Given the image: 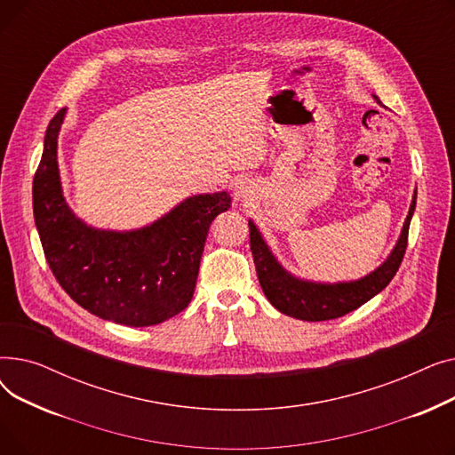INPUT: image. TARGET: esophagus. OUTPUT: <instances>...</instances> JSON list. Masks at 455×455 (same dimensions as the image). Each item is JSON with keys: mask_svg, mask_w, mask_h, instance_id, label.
I'll list each match as a JSON object with an SVG mask.
<instances>
[{"mask_svg": "<svg viewBox=\"0 0 455 455\" xmlns=\"http://www.w3.org/2000/svg\"><path fill=\"white\" fill-rule=\"evenodd\" d=\"M251 194V188L247 186V184H243V182H240L235 186V196L237 197H247Z\"/></svg>", "mask_w": 455, "mask_h": 455, "instance_id": "34e87169", "label": "esophagus"}]
</instances>
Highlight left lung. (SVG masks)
Wrapping results in <instances>:
<instances>
[{
  "mask_svg": "<svg viewBox=\"0 0 455 455\" xmlns=\"http://www.w3.org/2000/svg\"><path fill=\"white\" fill-rule=\"evenodd\" d=\"M415 203H417V191H415L413 203L410 206L408 218H405L400 240L384 264L362 280L343 282V283L306 282L291 276L290 273H285L278 266V261L273 258L266 242L261 240V235L254 227V223L249 221L252 259L256 266L259 285L261 290H264L267 300L278 309V312L300 321H312V323L338 319L350 314L352 309H357L362 304H365L367 300H371L374 295H378L381 290H384L396 275L402 264V258L405 254V249H408V234H410L411 215L415 212Z\"/></svg>",
  "mask_w": 455,
  "mask_h": 455,
  "instance_id": "left-lung-1",
  "label": "left lung"
}]
</instances>
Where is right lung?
Returning a JSON list of instances; mask_svg holds the SVG:
<instances>
[{"label":"right lung","instance_id":"right-lung-1","mask_svg":"<svg viewBox=\"0 0 455 455\" xmlns=\"http://www.w3.org/2000/svg\"><path fill=\"white\" fill-rule=\"evenodd\" d=\"M66 108L47 125L33 180V212L47 264L62 290L90 314L153 326L180 314L196 291L212 221L230 208L227 191L196 196L134 232L95 230L62 197L57 138Z\"/></svg>","mask_w":455,"mask_h":455}]
</instances>
